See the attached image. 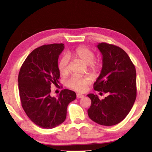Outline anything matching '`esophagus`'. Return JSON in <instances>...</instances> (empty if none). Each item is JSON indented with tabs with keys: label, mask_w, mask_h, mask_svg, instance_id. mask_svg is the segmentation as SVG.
Here are the masks:
<instances>
[{
	"label": "esophagus",
	"mask_w": 152,
	"mask_h": 152,
	"mask_svg": "<svg viewBox=\"0 0 152 152\" xmlns=\"http://www.w3.org/2000/svg\"><path fill=\"white\" fill-rule=\"evenodd\" d=\"M76 97L78 98V99H80V98H82V97H84V95H83V94H82L78 93V94H76Z\"/></svg>",
	"instance_id": "1"
}]
</instances>
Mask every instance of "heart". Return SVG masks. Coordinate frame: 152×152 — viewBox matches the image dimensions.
<instances>
[{
    "instance_id": "obj_1",
    "label": "heart",
    "mask_w": 152,
    "mask_h": 152,
    "mask_svg": "<svg viewBox=\"0 0 152 152\" xmlns=\"http://www.w3.org/2000/svg\"><path fill=\"white\" fill-rule=\"evenodd\" d=\"M72 55L87 64L88 71L92 73L98 72L102 68V61L99 60H95L94 51L86 46L82 45L76 48ZM69 61L70 59L68 55H64L59 61L58 69L62 75H66L69 72ZM89 83L88 77L73 76L67 81V86L76 91L83 92Z\"/></svg>"
}]
</instances>
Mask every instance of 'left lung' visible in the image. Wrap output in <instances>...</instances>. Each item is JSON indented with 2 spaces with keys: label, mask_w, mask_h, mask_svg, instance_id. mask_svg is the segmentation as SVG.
I'll return each instance as SVG.
<instances>
[{
  "label": "left lung",
  "mask_w": 152,
  "mask_h": 152,
  "mask_svg": "<svg viewBox=\"0 0 152 152\" xmlns=\"http://www.w3.org/2000/svg\"><path fill=\"white\" fill-rule=\"evenodd\" d=\"M97 48L102 55V68L94 89L109 95L102 100L96 94L87 95L91 100L88 115L98 124L112 126L122 121L133 106L137 96L136 70L123 49L107 43H99Z\"/></svg>",
  "instance_id": "8db88e82"
}]
</instances>
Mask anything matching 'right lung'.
<instances>
[{
  "label": "right lung",
  "instance_id": "right-lung-1",
  "mask_svg": "<svg viewBox=\"0 0 152 152\" xmlns=\"http://www.w3.org/2000/svg\"><path fill=\"white\" fill-rule=\"evenodd\" d=\"M63 43L44 45L35 49L20 67L18 82L20 102L28 117L39 127L51 129L66 118L67 107L76 99L72 91L64 89L58 97L50 96L51 86H58V58Z\"/></svg>",
  "mask_w": 152,
  "mask_h": 152
}]
</instances>
